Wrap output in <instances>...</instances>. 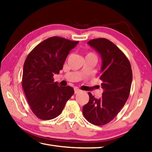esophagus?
I'll return each mask as SVG.
<instances>
[{
    "label": "esophagus",
    "instance_id": "34e87169",
    "mask_svg": "<svg viewBox=\"0 0 152 152\" xmlns=\"http://www.w3.org/2000/svg\"><path fill=\"white\" fill-rule=\"evenodd\" d=\"M80 91H81V90H80L79 89H78V88H74V93H75V94H77V93H80Z\"/></svg>",
    "mask_w": 152,
    "mask_h": 152
}]
</instances>
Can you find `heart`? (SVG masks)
<instances>
[{
	"label": "heart",
	"instance_id": "heart-1",
	"mask_svg": "<svg viewBox=\"0 0 152 152\" xmlns=\"http://www.w3.org/2000/svg\"><path fill=\"white\" fill-rule=\"evenodd\" d=\"M87 56H89V57H92L93 58H95V59H96V56L95 53H89L88 55H87Z\"/></svg>",
	"mask_w": 152,
	"mask_h": 152
}]
</instances>
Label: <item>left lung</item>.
<instances>
[{"mask_svg":"<svg viewBox=\"0 0 152 152\" xmlns=\"http://www.w3.org/2000/svg\"><path fill=\"white\" fill-rule=\"evenodd\" d=\"M88 44L101 57L100 79L104 91L100 99L88 93L89 101L83 106V114L92 124L104 125L115 117L127 101L133 73L129 61L111 41L96 38Z\"/></svg>","mask_w":152,"mask_h":152,"instance_id":"left-lung-1","label":"left lung"}]
</instances>
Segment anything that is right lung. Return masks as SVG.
I'll use <instances>...</instances> for the list:
<instances>
[{
  "label": "right lung",
  "mask_w": 152,
  "mask_h": 152,
  "mask_svg": "<svg viewBox=\"0 0 152 152\" xmlns=\"http://www.w3.org/2000/svg\"><path fill=\"white\" fill-rule=\"evenodd\" d=\"M78 42L51 37L37 45L27 57L22 86L31 110L38 118L49 120L57 117L74 94L72 87L59 86L53 76L63 69L70 51Z\"/></svg>",
  "instance_id": "right-lung-1"
}]
</instances>
